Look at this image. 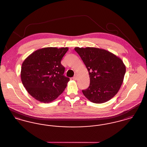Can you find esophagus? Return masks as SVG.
<instances>
[{"label":"esophagus","mask_w":147,"mask_h":147,"mask_svg":"<svg viewBox=\"0 0 147 147\" xmlns=\"http://www.w3.org/2000/svg\"><path fill=\"white\" fill-rule=\"evenodd\" d=\"M72 79H73L74 80H77V76L75 75V76H74V77L72 78Z\"/></svg>","instance_id":"1"}]
</instances>
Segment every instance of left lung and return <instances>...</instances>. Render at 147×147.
Here are the masks:
<instances>
[{
  "mask_svg": "<svg viewBox=\"0 0 147 147\" xmlns=\"http://www.w3.org/2000/svg\"><path fill=\"white\" fill-rule=\"evenodd\" d=\"M88 71L90 86L82 90L90 101L101 104L113 98L120 88L126 71L123 61L105 49L75 47Z\"/></svg>",
  "mask_w": 147,
  "mask_h": 147,
  "instance_id": "1",
  "label": "left lung"
}]
</instances>
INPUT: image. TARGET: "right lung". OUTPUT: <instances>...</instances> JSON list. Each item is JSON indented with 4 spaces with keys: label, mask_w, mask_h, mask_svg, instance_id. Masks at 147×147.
I'll return each mask as SVG.
<instances>
[{
    "label": "right lung",
    "mask_w": 147,
    "mask_h": 147,
    "mask_svg": "<svg viewBox=\"0 0 147 147\" xmlns=\"http://www.w3.org/2000/svg\"><path fill=\"white\" fill-rule=\"evenodd\" d=\"M69 48L46 47L36 50L23 61L22 84L30 95L40 102L53 101L63 92L69 81L63 75L61 61Z\"/></svg>",
    "instance_id": "right-lung-1"
}]
</instances>
